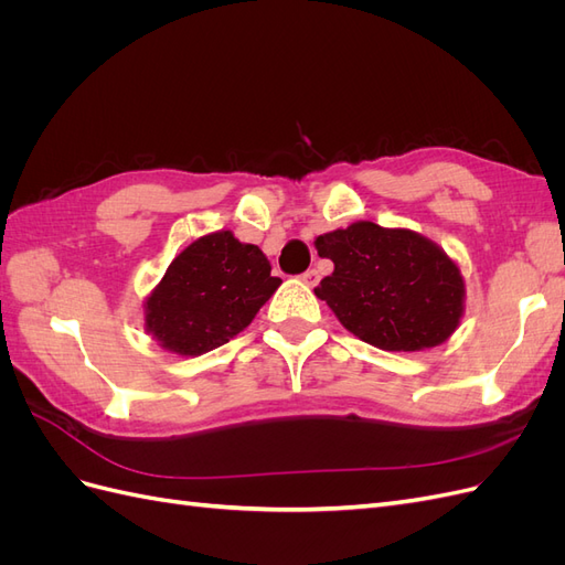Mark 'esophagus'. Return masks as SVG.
I'll return each mask as SVG.
<instances>
[{
  "mask_svg": "<svg viewBox=\"0 0 565 565\" xmlns=\"http://www.w3.org/2000/svg\"><path fill=\"white\" fill-rule=\"evenodd\" d=\"M301 280H303L306 285H311V287H316V285H318V280H320V273H318L316 268H309V270H306V273H303V276H301Z\"/></svg>",
  "mask_w": 565,
  "mask_h": 565,
  "instance_id": "1",
  "label": "esophagus"
}]
</instances>
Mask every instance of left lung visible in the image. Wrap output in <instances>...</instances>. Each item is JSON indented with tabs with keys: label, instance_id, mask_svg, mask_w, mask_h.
I'll return each mask as SVG.
<instances>
[{
	"label": "left lung",
	"instance_id": "obj_1",
	"mask_svg": "<svg viewBox=\"0 0 565 565\" xmlns=\"http://www.w3.org/2000/svg\"><path fill=\"white\" fill-rule=\"evenodd\" d=\"M334 273L316 297L358 339L384 351H422L446 341L465 311V280L448 254L405 228L358 221L316 241Z\"/></svg>",
	"mask_w": 565,
	"mask_h": 565
}]
</instances>
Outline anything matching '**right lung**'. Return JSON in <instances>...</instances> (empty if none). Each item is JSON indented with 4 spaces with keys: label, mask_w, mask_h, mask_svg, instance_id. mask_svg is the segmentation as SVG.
Here are the masks:
<instances>
[{
    "label": "right lung",
    "mask_w": 565,
    "mask_h": 565,
    "mask_svg": "<svg viewBox=\"0 0 565 565\" xmlns=\"http://www.w3.org/2000/svg\"><path fill=\"white\" fill-rule=\"evenodd\" d=\"M280 282L256 245L231 231L204 235L169 264L148 297L146 328L172 353H207L243 332Z\"/></svg>",
    "instance_id": "add662e5"
}]
</instances>
